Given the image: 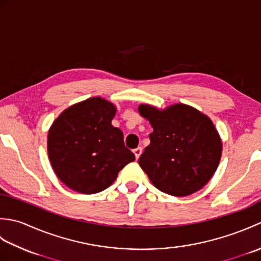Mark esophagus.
<instances>
[{"label": "esophagus", "instance_id": "obj_1", "mask_svg": "<svg viewBox=\"0 0 261 261\" xmlns=\"http://www.w3.org/2000/svg\"><path fill=\"white\" fill-rule=\"evenodd\" d=\"M134 153H135V156H136V159H139V157L141 156V153H142V148L141 147L136 148L135 150H134Z\"/></svg>", "mask_w": 261, "mask_h": 261}]
</instances>
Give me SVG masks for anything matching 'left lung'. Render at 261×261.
Masks as SVG:
<instances>
[{"label":"left lung","instance_id":"8db88e82","mask_svg":"<svg viewBox=\"0 0 261 261\" xmlns=\"http://www.w3.org/2000/svg\"><path fill=\"white\" fill-rule=\"evenodd\" d=\"M138 110L153 127L150 145L139 158L152 184L173 196L191 195L206 185L222 154V141L208 116L185 104L165 110L141 104Z\"/></svg>","mask_w":261,"mask_h":261}]
</instances>
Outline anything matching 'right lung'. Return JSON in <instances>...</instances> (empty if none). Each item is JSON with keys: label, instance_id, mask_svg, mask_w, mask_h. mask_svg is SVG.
I'll return each mask as SVG.
<instances>
[{"label": "right lung", "instance_id": "1", "mask_svg": "<svg viewBox=\"0 0 261 261\" xmlns=\"http://www.w3.org/2000/svg\"><path fill=\"white\" fill-rule=\"evenodd\" d=\"M116 109L101 97L71 105L48 132V156L58 178L82 194L104 191L136 159L111 122Z\"/></svg>", "mask_w": 261, "mask_h": 261}]
</instances>
